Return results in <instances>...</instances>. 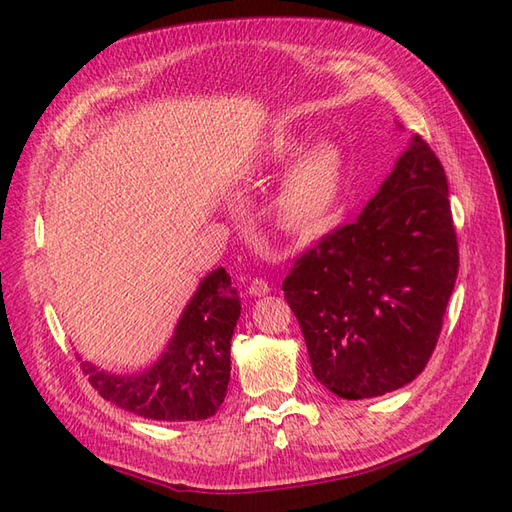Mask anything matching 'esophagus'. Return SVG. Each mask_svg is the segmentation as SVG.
<instances>
[{
	"label": "esophagus",
	"mask_w": 512,
	"mask_h": 512,
	"mask_svg": "<svg viewBox=\"0 0 512 512\" xmlns=\"http://www.w3.org/2000/svg\"><path fill=\"white\" fill-rule=\"evenodd\" d=\"M269 290H271L269 284L265 280H258V277L250 282V294H252V297H265V294H269Z\"/></svg>",
	"instance_id": "34e87169"
}]
</instances>
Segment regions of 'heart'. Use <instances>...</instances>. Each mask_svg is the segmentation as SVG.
Here are the masks:
<instances>
[{
    "instance_id": "1",
    "label": "heart",
    "mask_w": 512,
    "mask_h": 512,
    "mask_svg": "<svg viewBox=\"0 0 512 512\" xmlns=\"http://www.w3.org/2000/svg\"><path fill=\"white\" fill-rule=\"evenodd\" d=\"M307 147V136L282 132L262 145L260 164L269 170L288 169L275 198L277 218L299 237L316 235L339 209L346 185V156L337 143Z\"/></svg>"
}]
</instances>
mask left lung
I'll list each match as a JSON object with an SVG mask.
<instances>
[{
  "mask_svg": "<svg viewBox=\"0 0 512 512\" xmlns=\"http://www.w3.org/2000/svg\"><path fill=\"white\" fill-rule=\"evenodd\" d=\"M457 269L444 168L416 134L356 220L282 284L316 380L344 399L412 382L436 348Z\"/></svg>",
  "mask_w": 512,
  "mask_h": 512,
  "instance_id": "left-lung-1",
  "label": "left lung"
}]
</instances>
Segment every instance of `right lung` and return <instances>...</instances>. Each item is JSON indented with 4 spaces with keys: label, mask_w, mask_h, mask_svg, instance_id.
Wrapping results in <instances>:
<instances>
[{
    "label": "right lung",
    "mask_w": 512,
    "mask_h": 512,
    "mask_svg": "<svg viewBox=\"0 0 512 512\" xmlns=\"http://www.w3.org/2000/svg\"><path fill=\"white\" fill-rule=\"evenodd\" d=\"M239 316V290L230 286L226 269L218 267L200 280L158 361L130 376L111 374L91 361L81 367L106 401L136 416L205 421L226 397L230 339Z\"/></svg>",
    "instance_id": "add662e5"
}]
</instances>
